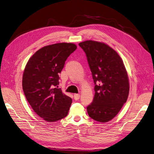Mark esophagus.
I'll return each instance as SVG.
<instances>
[{
    "label": "esophagus",
    "mask_w": 154,
    "mask_h": 154,
    "mask_svg": "<svg viewBox=\"0 0 154 154\" xmlns=\"http://www.w3.org/2000/svg\"><path fill=\"white\" fill-rule=\"evenodd\" d=\"M80 95H79V94H74V96H73V97H74V99H75V100H79V98H80Z\"/></svg>",
    "instance_id": "obj_1"
}]
</instances>
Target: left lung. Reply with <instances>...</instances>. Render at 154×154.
Instances as JSON below:
<instances>
[{"label": "left lung", "instance_id": "left-lung-1", "mask_svg": "<svg viewBox=\"0 0 154 154\" xmlns=\"http://www.w3.org/2000/svg\"><path fill=\"white\" fill-rule=\"evenodd\" d=\"M86 53L95 83V96L87 107L94 120H111L127 102L129 93L127 72L118 53L107 45L92 40L79 43Z\"/></svg>", "mask_w": 154, "mask_h": 154}]
</instances>
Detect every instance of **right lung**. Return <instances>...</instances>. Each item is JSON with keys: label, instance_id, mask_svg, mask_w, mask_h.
Instances as JSON below:
<instances>
[{"label": "right lung", "instance_id": "right-lung-1", "mask_svg": "<svg viewBox=\"0 0 154 154\" xmlns=\"http://www.w3.org/2000/svg\"><path fill=\"white\" fill-rule=\"evenodd\" d=\"M75 44L59 43L36 51L29 59L23 74L22 88L34 111L48 122H56L68 115L72 100L57 88L59 73L72 53Z\"/></svg>", "mask_w": 154, "mask_h": 154}]
</instances>
